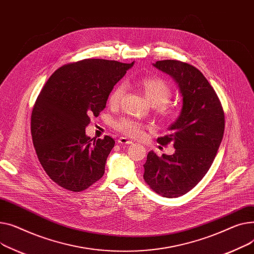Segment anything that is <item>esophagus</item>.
Listing matches in <instances>:
<instances>
[{"label": "esophagus", "mask_w": 254, "mask_h": 254, "mask_svg": "<svg viewBox=\"0 0 254 254\" xmlns=\"http://www.w3.org/2000/svg\"><path fill=\"white\" fill-rule=\"evenodd\" d=\"M117 141H118V143H120V144H130V143H132V141L129 140L128 138H126V137H120Z\"/></svg>", "instance_id": "1"}]
</instances>
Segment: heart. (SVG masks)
<instances>
[{
	"label": "heart",
	"mask_w": 254,
	"mask_h": 254,
	"mask_svg": "<svg viewBox=\"0 0 254 254\" xmlns=\"http://www.w3.org/2000/svg\"><path fill=\"white\" fill-rule=\"evenodd\" d=\"M138 87L141 89L145 98L154 107L156 115L163 121H169L174 117L175 110L168 103L171 98L172 91L170 86L160 78L144 77L138 80ZM126 92V85L124 83L118 84L109 96L111 107H118L120 104ZM114 127L125 135L130 137L140 136L144 125L139 121L134 120L130 117H122L115 121Z\"/></svg>",
	"instance_id": "1"
}]
</instances>
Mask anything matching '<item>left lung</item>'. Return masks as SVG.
<instances>
[{"instance_id": "obj_1", "label": "left lung", "mask_w": 254, "mask_h": 254, "mask_svg": "<svg viewBox=\"0 0 254 254\" xmlns=\"http://www.w3.org/2000/svg\"><path fill=\"white\" fill-rule=\"evenodd\" d=\"M154 66L169 74L183 96L180 116L169 134L159 137L162 145L173 143V155L147 154L143 178L158 195L176 198L195 187L212 165L225 131V113L212 86L189 64L159 61Z\"/></svg>"}]
</instances>
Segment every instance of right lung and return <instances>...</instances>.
<instances>
[{
    "label": "right lung",
    "instance_id": "right-lung-1",
    "mask_svg": "<svg viewBox=\"0 0 254 254\" xmlns=\"http://www.w3.org/2000/svg\"><path fill=\"white\" fill-rule=\"evenodd\" d=\"M133 64L84 59L59 67L42 88L32 113L33 142L42 167L59 187L81 191L103 176L115 140L90 138L85 128Z\"/></svg>",
    "mask_w": 254,
    "mask_h": 254
}]
</instances>
